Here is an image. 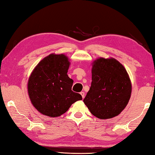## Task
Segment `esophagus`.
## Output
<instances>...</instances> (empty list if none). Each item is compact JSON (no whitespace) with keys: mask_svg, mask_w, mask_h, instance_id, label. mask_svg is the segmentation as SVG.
<instances>
[{"mask_svg":"<svg viewBox=\"0 0 155 155\" xmlns=\"http://www.w3.org/2000/svg\"><path fill=\"white\" fill-rule=\"evenodd\" d=\"M80 94L81 95V96H82V98H84V96H85V93H84V92H81Z\"/></svg>","mask_w":155,"mask_h":155,"instance_id":"obj_1","label":"esophagus"}]
</instances>
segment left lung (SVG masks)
Instances as JSON below:
<instances>
[{
    "label": "left lung",
    "mask_w": 155,
    "mask_h": 155,
    "mask_svg": "<svg viewBox=\"0 0 155 155\" xmlns=\"http://www.w3.org/2000/svg\"><path fill=\"white\" fill-rule=\"evenodd\" d=\"M132 84L126 70L115 59L99 58L92 69V83L84 103L98 119H110L126 107Z\"/></svg>",
    "instance_id": "left-lung-1"
}]
</instances>
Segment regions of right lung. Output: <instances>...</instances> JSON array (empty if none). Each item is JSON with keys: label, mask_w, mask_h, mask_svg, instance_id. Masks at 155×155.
Instances as JSON below:
<instances>
[{"label": "right lung", "mask_w": 155, "mask_h": 155, "mask_svg": "<svg viewBox=\"0 0 155 155\" xmlns=\"http://www.w3.org/2000/svg\"><path fill=\"white\" fill-rule=\"evenodd\" d=\"M69 64L65 54H51L32 71L28 94L34 107L43 115L59 117L75 102L82 100L81 94L71 90L74 81L68 75Z\"/></svg>", "instance_id": "1"}]
</instances>
